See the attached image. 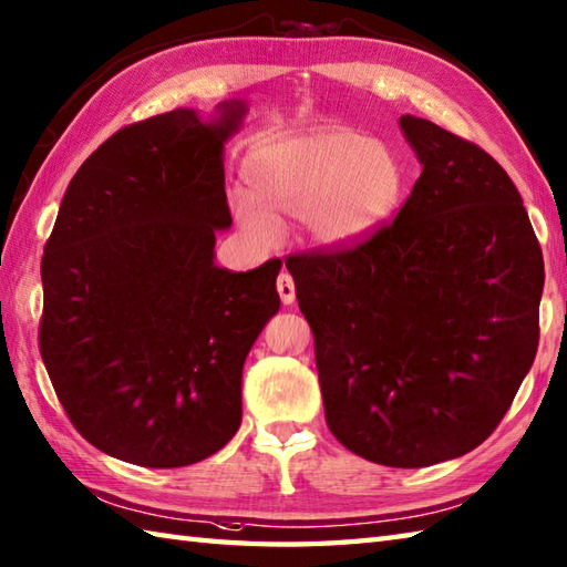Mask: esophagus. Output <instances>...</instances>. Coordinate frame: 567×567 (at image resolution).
Wrapping results in <instances>:
<instances>
[{
	"mask_svg": "<svg viewBox=\"0 0 567 567\" xmlns=\"http://www.w3.org/2000/svg\"><path fill=\"white\" fill-rule=\"evenodd\" d=\"M277 295H280L282 305H292L295 302V282H292V275L282 270L280 277H277Z\"/></svg>",
	"mask_w": 567,
	"mask_h": 567,
	"instance_id": "1",
	"label": "esophagus"
}]
</instances>
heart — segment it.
Segmentation results:
<instances>
[{"label": "heart", "instance_id": "heart-1", "mask_svg": "<svg viewBox=\"0 0 567 567\" xmlns=\"http://www.w3.org/2000/svg\"><path fill=\"white\" fill-rule=\"evenodd\" d=\"M244 179L250 199H236L234 216L256 244H275V219H302L311 244L331 250L375 234L406 189L400 153L353 128L262 141L246 155Z\"/></svg>", "mask_w": 567, "mask_h": 567}]
</instances>
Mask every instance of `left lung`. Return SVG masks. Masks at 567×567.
<instances>
[{"label":"left lung","instance_id":"8db88e82","mask_svg":"<svg viewBox=\"0 0 567 567\" xmlns=\"http://www.w3.org/2000/svg\"><path fill=\"white\" fill-rule=\"evenodd\" d=\"M421 175L394 221L287 258L323 412L348 451L424 467L477 449L532 370L544 256L519 189L475 143L404 114Z\"/></svg>","mask_w":567,"mask_h":567}]
</instances>
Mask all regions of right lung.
<instances>
[{
	"instance_id": "add662e5",
	"label": "right lung",
	"mask_w": 567,
	"mask_h": 567,
	"mask_svg": "<svg viewBox=\"0 0 567 567\" xmlns=\"http://www.w3.org/2000/svg\"><path fill=\"white\" fill-rule=\"evenodd\" d=\"M244 100L173 110L104 141L70 179L41 260V358L94 449L143 467L214 455L240 426V378L280 309V260L214 262L231 226L224 146Z\"/></svg>"
}]
</instances>
